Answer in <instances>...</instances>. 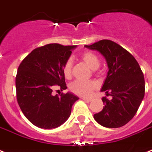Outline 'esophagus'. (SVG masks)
Returning <instances> with one entry per match:
<instances>
[{
    "label": "esophagus",
    "instance_id": "obj_1",
    "mask_svg": "<svg viewBox=\"0 0 152 152\" xmlns=\"http://www.w3.org/2000/svg\"><path fill=\"white\" fill-rule=\"evenodd\" d=\"M82 99L84 100V101H87V102H91L92 101V99H90V98H86V97H83L81 98Z\"/></svg>",
    "mask_w": 152,
    "mask_h": 152
}]
</instances>
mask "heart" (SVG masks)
I'll return each mask as SVG.
<instances>
[{"label": "heart", "mask_w": 152, "mask_h": 152, "mask_svg": "<svg viewBox=\"0 0 152 152\" xmlns=\"http://www.w3.org/2000/svg\"><path fill=\"white\" fill-rule=\"evenodd\" d=\"M81 60L90 68L91 70H95L99 67L100 61L99 57L90 51L83 52L80 56ZM63 73L65 78L69 79L72 74V61L69 59L63 66ZM98 84L95 81H82L75 80L70 84L69 88L72 92L80 96H88L91 95L93 90L97 88Z\"/></svg>", "instance_id": "1"}]
</instances>
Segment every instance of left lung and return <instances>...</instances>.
<instances>
[{"label":"left lung","instance_id":"obj_1","mask_svg":"<svg viewBox=\"0 0 152 152\" xmlns=\"http://www.w3.org/2000/svg\"><path fill=\"white\" fill-rule=\"evenodd\" d=\"M85 47L99 51L109 69L101 91L112 96V99H102L103 109L94 114V118L104 127H121L134 117L144 99L143 72L134 57L114 42L103 39Z\"/></svg>","mask_w":152,"mask_h":152}]
</instances>
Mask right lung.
<instances>
[{"instance_id":"add662e5","label":"right lung","mask_w":152,"mask_h":152,"mask_svg":"<svg viewBox=\"0 0 152 152\" xmlns=\"http://www.w3.org/2000/svg\"><path fill=\"white\" fill-rule=\"evenodd\" d=\"M76 46L52 43L38 47L23 60L15 77L16 99L23 113L41 129L65 122L77 96L71 92L53 95L56 88H67L63 66Z\"/></svg>"}]
</instances>
